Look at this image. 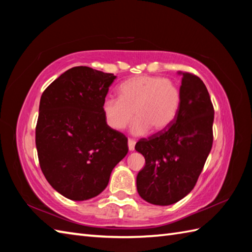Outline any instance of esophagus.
I'll return each instance as SVG.
<instances>
[{"mask_svg": "<svg viewBox=\"0 0 252 252\" xmlns=\"http://www.w3.org/2000/svg\"><path fill=\"white\" fill-rule=\"evenodd\" d=\"M127 147H129V151L130 152H133L135 149V141L134 140H130L127 141Z\"/></svg>", "mask_w": 252, "mask_h": 252, "instance_id": "1", "label": "esophagus"}]
</instances>
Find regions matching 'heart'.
I'll return each mask as SVG.
<instances>
[{
    "label": "heart",
    "instance_id": "heart-1",
    "mask_svg": "<svg viewBox=\"0 0 252 252\" xmlns=\"http://www.w3.org/2000/svg\"><path fill=\"white\" fill-rule=\"evenodd\" d=\"M119 98L106 97L101 104L105 121L115 131H122L136 119L132 132L141 135L153 129L162 131L178 115L181 93L173 81L159 76H135L118 88Z\"/></svg>",
    "mask_w": 252,
    "mask_h": 252
}]
</instances>
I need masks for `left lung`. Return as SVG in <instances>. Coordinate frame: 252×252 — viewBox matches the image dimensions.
Wrapping results in <instances>:
<instances>
[{
    "label": "left lung",
    "instance_id": "1",
    "mask_svg": "<svg viewBox=\"0 0 252 252\" xmlns=\"http://www.w3.org/2000/svg\"><path fill=\"white\" fill-rule=\"evenodd\" d=\"M180 73L181 101L174 121L135 145L145 158L136 176L137 191L153 205H172L189 194L212 147L215 109L210 95L199 77Z\"/></svg>",
    "mask_w": 252,
    "mask_h": 252
}]
</instances>
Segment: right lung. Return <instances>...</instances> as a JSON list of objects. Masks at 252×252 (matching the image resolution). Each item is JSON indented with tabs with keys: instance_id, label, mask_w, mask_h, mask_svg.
I'll use <instances>...</instances> for the list:
<instances>
[{
	"instance_id": "1",
	"label": "right lung",
	"mask_w": 252,
	"mask_h": 252,
	"mask_svg": "<svg viewBox=\"0 0 252 252\" xmlns=\"http://www.w3.org/2000/svg\"><path fill=\"white\" fill-rule=\"evenodd\" d=\"M116 76L79 66L61 74L41 96L35 145L51 186L71 200H87L108 185L127 154V138L108 126L101 104Z\"/></svg>"
}]
</instances>
